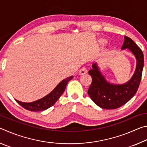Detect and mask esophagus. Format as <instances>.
Here are the masks:
<instances>
[{"mask_svg":"<svg viewBox=\"0 0 147 147\" xmlns=\"http://www.w3.org/2000/svg\"><path fill=\"white\" fill-rule=\"evenodd\" d=\"M87 72H88L87 69L85 67H82L79 71V74L80 75H83V74H86L87 73Z\"/></svg>","mask_w":147,"mask_h":147,"instance_id":"1","label":"esophagus"}]
</instances>
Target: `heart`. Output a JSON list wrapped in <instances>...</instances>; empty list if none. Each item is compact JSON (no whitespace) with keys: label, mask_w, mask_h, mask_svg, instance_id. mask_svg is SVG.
I'll return each mask as SVG.
<instances>
[{"label":"heart","mask_w":147,"mask_h":147,"mask_svg":"<svg viewBox=\"0 0 147 147\" xmlns=\"http://www.w3.org/2000/svg\"><path fill=\"white\" fill-rule=\"evenodd\" d=\"M100 43L102 44V45H104L106 43V41L104 40V39H101V40L100 41Z\"/></svg>","instance_id":"heart-1"}]
</instances>
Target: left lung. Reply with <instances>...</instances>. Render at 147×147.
Returning <instances> with one entry per match:
<instances>
[{
    "label": "left lung",
    "instance_id": "obj_1",
    "mask_svg": "<svg viewBox=\"0 0 147 147\" xmlns=\"http://www.w3.org/2000/svg\"><path fill=\"white\" fill-rule=\"evenodd\" d=\"M128 49L136 58V69L131 79L123 84L108 82L102 74L96 63L92 65L89 74L92 82L88 89V94L96 105L102 109L118 108L130 100L135 95L140 84L144 66L143 52L132 39L124 36L122 50Z\"/></svg>",
    "mask_w": 147,
    "mask_h": 147
}]
</instances>
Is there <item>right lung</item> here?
<instances>
[{
  "mask_svg": "<svg viewBox=\"0 0 147 147\" xmlns=\"http://www.w3.org/2000/svg\"><path fill=\"white\" fill-rule=\"evenodd\" d=\"M73 76H71L67 77L65 79H63L57 85L56 88L51 93L45 96H44L43 98L39 99V100L28 103L23 102L19 101L16 99V100L17 103L19 104L22 107H23L24 109H27V110L31 111L45 110V109L49 108L50 107L53 106L56 102V101L58 100V98L60 97L64 92L68 82L70 81L73 78Z\"/></svg>",
  "mask_w": 147,
  "mask_h": 147,
  "instance_id": "1",
  "label": "right lung"
}]
</instances>
